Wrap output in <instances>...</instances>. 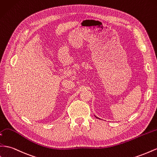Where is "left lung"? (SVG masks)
<instances>
[{"instance_id": "8db88e82", "label": "left lung", "mask_w": 157, "mask_h": 157, "mask_svg": "<svg viewBox=\"0 0 157 157\" xmlns=\"http://www.w3.org/2000/svg\"><path fill=\"white\" fill-rule=\"evenodd\" d=\"M97 118H98V117H97Z\"/></svg>"}]
</instances>
